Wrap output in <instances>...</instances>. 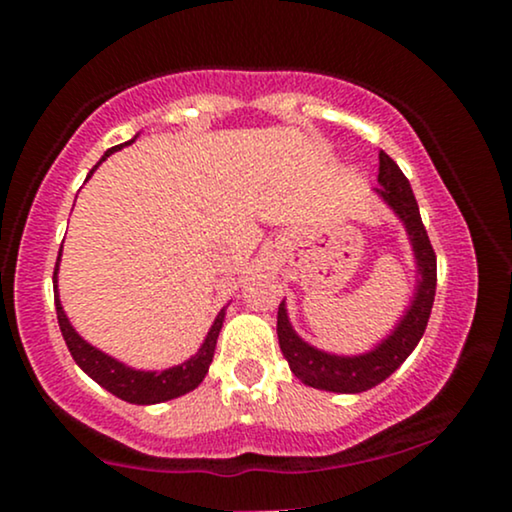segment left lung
I'll use <instances>...</instances> for the list:
<instances>
[{"label": "left lung", "mask_w": 512, "mask_h": 512, "mask_svg": "<svg viewBox=\"0 0 512 512\" xmlns=\"http://www.w3.org/2000/svg\"><path fill=\"white\" fill-rule=\"evenodd\" d=\"M378 185L375 195L395 211L409 236L416 262L414 296H411L409 308L399 317L395 330L380 339L366 354L356 356L330 354V351H322L305 342L301 334L293 330L286 301H281L279 315H276L281 354L289 361L293 375L303 385L315 387V390L356 395V392H366L370 387L380 385L407 361L424 337L428 317H431L433 296H436V252H433L424 223H421L419 204H416L409 180L385 151H380Z\"/></svg>", "instance_id": "1"}]
</instances>
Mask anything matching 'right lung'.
I'll return each instance as SVG.
<instances>
[{
    "label": "right lung",
    "mask_w": 512,
    "mask_h": 512,
    "mask_svg": "<svg viewBox=\"0 0 512 512\" xmlns=\"http://www.w3.org/2000/svg\"><path fill=\"white\" fill-rule=\"evenodd\" d=\"M134 139H129V142L105 151L101 161H98L96 166L91 168V173L86 175V180L91 178L93 170L101 166L105 158L115 154V151L122 149V146H129ZM60 257H62V250L60 255H57L55 274H52V286H55V291H57V272H60ZM55 308H57V322H60V330H62L64 342H67L69 354H72L76 366L84 370L88 378H93L103 387V390L113 392L115 397L125 399L129 404H158V402H168V399H175L180 395H187V392H192L199 383H202L204 375L209 373L211 358H214V349H216V339H219L223 320H226L228 305H223L221 313L216 315L214 325L209 327L207 337H204V342L197 349V354L187 358V361L178 363V366H170L166 370L132 368L127 366V363L108 356L105 351L96 349L93 344H88L86 339L74 330L72 322H69V317L62 308L60 293L55 296Z\"/></svg>",
    "instance_id": "right-lung-1"
}]
</instances>
